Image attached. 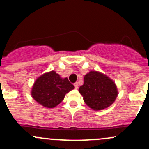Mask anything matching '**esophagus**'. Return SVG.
Here are the masks:
<instances>
[{"label":"esophagus","mask_w":149,"mask_h":149,"mask_svg":"<svg viewBox=\"0 0 149 149\" xmlns=\"http://www.w3.org/2000/svg\"><path fill=\"white\" fill-rule=\"evenodd\" d=\"M74 86H75V88H79V84H78L77 82H76V83L74 84Z\"/></svg>","instance_id":"esophagus-1"}]
</instances>
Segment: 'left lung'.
<instances>
[{"instance_id":"obj_1","label":"left lung","mask_w":149,"mask_h":149,"mask_svg":"<svg viewBox=\"0 0 149 149\" xmlns=\"http://www.w3.org/2000/svg\"><path fill=\"white\" fill-rule=\"evenodd\" d=\"M84 82L79 88L85 103L95 110H102L110 106L118 96L115 83L105 75L90 71L84 76Z\"/></svg>"}]
</instances>
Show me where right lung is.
Masks as SVG:
<instances>
[{
	"instance_id": "right-lung-1",
	"label": "right lung",
	"mask_w": 149,
	"mask_h": 149,
	"mask_svg": "<svg viewBox=\"0 0 149 149\" xmlns=\"http://www.w3.org/2000/svg\"><path fill=\"white\" fill-rule=\"evenodd\" d=\"M74 88L67 78L62 79L55 71L42 75L33 86L31 95L42 106L52 108L63 100L65 94Z\"/></svg>"
}]
</instances>
